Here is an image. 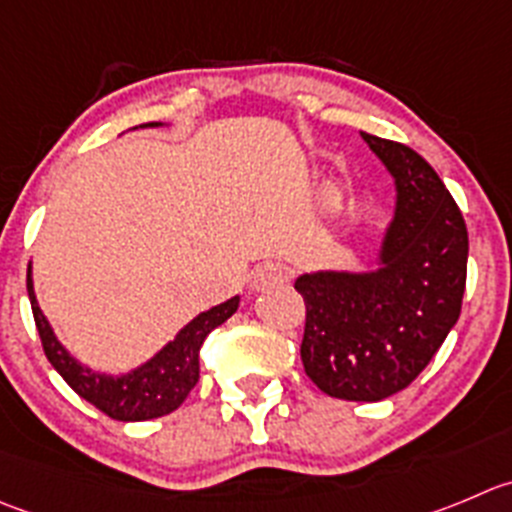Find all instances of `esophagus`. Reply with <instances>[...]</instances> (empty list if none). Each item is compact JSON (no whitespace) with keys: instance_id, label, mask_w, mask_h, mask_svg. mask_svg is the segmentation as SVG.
Returning <instances> with one entry per match:
<instances>
[{"instance_id":"1","label":"esophagus","mask_w":512,"mask_h":512,"mask_svg":"<svg viewBox=\"0 0 512 512\" xmlns=\"http://www.w3.org/2000/svg\"><path fill=\"white\" fill-rule=\"evenodd\" d=\"M286 269L281 264H274V261H266V264L256 266L253 269V286L259 291L264 289H274V286L284 284L286 281Z\"/></svg>"}]
</instances>
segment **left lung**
Masks as SVG:
<instances>
[{
  "label": "left lung",
  "mask_w": 512,
  "mask_h": 512,
  "mask_svg": "<svg viewBox=\"0 0 512 512\" xmlns=\"http://www.w3.org/2000/svg\"><path fill=\"white\" fill-rule=\"evenodd\" d=\"M362 138L397 186L379 269L316 271L294 286L306 304V377L329 397L379 402L410 387L455 326L467 279V228L420 153L377 135Z\"/></svg>",
  "instance_id": "1"
}]
</instances>
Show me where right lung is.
<instances>
[{
	"label": "right lung",
	"mask_w": 512,
	"mask_h": 512,
	"mask_svg": "<svg viewBox=\"0 0 512 512\" xmlns=\"http://www.w3.org/2000/svg\"><path fill=\"white\" fill-rule=\"evenodd\" d=\"M27 294L29 301H32L34 324H37V332H40L42 349H45L52 367L60 372V377L82 399H87L90 405L105 412L107 417L120 422L155 420V417L170 415L173 410H178L183 405V399L188 397V392L196 387L198 377H201L198 352H201L203 342L216 326H221L238 309V296H233V299L203 311L191 324L183 326L178 337L165 344L143 367L123 374V377H110V374H100L82 367L57 342L50 321L45 319L40 304H37V296H34L32 266L27 271Z\"/></svg>",
	"instance_id": "obj_1"
}]
</instances>
